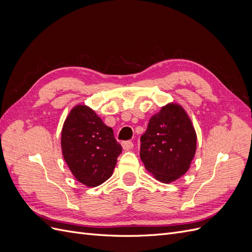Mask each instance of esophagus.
Instances as JSON below:
<instances>
[{
	"label": "esophagus",
	"instance_id": "esophagus-1",
	"mask_svg": "<svg viewBox=\"0 0 252 252\" xmlns=\"http://www.w3.org/2000/svg\"><path fill=\"white\" fill-rule=\"evenodd\" d=\"M122 147H123L124 150H130L133 148V143L130 141L122 142Z\"/></svg>",
	"mask_w": 252,
	"mask_h": 252
}]
</instances>
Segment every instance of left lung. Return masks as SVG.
<instances>
[{
	"mask_svg": "<svg viewBox=\"0 0 252 252\" xmlns=\"http://www.w3.org/2000/svg\"><path fill=\"white\" fill-rule=\"evenodd\" d=\"M196 150L191 120L180 104L168 103L149 120L141 136V159L156 180L172 183L184 175Z\"/></svg>",
	"mask_w": 252,
	"mask_h": 252,
	"instance_id": "1",
	"label": "left lung"
}]
</instances>
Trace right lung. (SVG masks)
I'll return each instance as SVG.
<instances>
[{
	"instance_id": "1",
	"label": "right lung",
	"mask_w": 252,
	"mask_h": 252,
	"mask_svg": "<svg viewBox=\"0 0 252 252\" xmlns=\"http://www.w3.org/2000/svg\"><path fill=\"white\" fill-rule=\"evenodd\" d=\"M61 146L73 177L87 187H96L111 177L122 152L112 129L86 105L74 106L67 116Z\"/></svg>"
}]
</instances>
